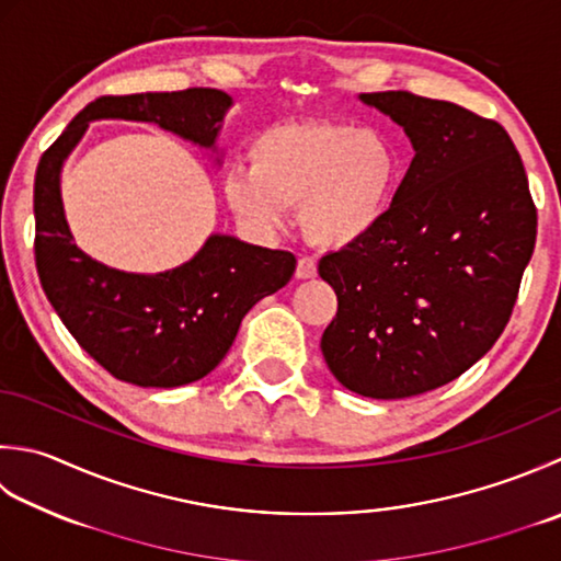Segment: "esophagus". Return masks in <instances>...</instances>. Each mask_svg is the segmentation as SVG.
<instances>
[{
    "instance_id": "1",
    "label": "esophagus",
    "mask_w": 561,
    "mask_h": 561,
    "mask_svg": "<svg viewBox=\"0 0 561 561\" xmlns=\"http://www.w3.org/2000/svg\"><path fill=\"white\" fill-rule=\"evenodd\" d=\"M316 274H318L316 260H311V257H301L299 262H296V279H313Z\"/></svg>"
}]
</instances>
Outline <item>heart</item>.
Returning <instances> with one entry per match:
<instances>
[{"mask_svg":"<svg viewBox=\"0 0 561 561\" xmlns=\"http://www.w3.org/2000/svg\"><path fill=\"white\" fill-rule=\"evenodd\" d=\"M250 168L226 172L238 218L262 233L287 226L299 206L304 236L323 250L365 243L387 224L403 164L387 134L337 121H289L252 140Z\"/></svg>","mask_w":561,"mask_h":561,"instance_id":"b5f03b06","label":"heart"}]
</instances>
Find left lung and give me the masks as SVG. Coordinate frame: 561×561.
<instances>
[{
	"label": "left lung",
	"instance_id": "left-lung-1",
	"mask_svg": "<svg viewBox=\"0 0 561 561\" xmlns=\"http://www.w3.org/2000/svg\"><path fill=\"white\" fill-rule=\"evenodd\" d=\"M415 156L375 236L331 252L337 294L321 350L345 389L409 399L457 379L506 328L535 250L537 211L506 128L453 102L359 94Z\"/></svg>",
	"mask_w": 561,
	"mask_h": 561
}]
</instances>
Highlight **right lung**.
<instances>
[{"instance_id": "1", "label": "right lung", "mask_w": 561, "mask_h": 561, "mask_svg": "<svg viewBox=\"0 0 561 561\" xmlns=\"http://www.w3.org/2000/svg\"><path fill=\"white\" fill-rule=\"evenodd\" d=\"M230 106L233 99L208 87L102 96L38 162L33 214L43 291L84 353L121 381L174 389L206 377L233 345L243 316L291 279L296 257L211 233L180 267L158 274L108 267L75 245L60 194L62 164L99 118L156 124L218 156L216 138Z\"/></svg>"}]
</instances>
